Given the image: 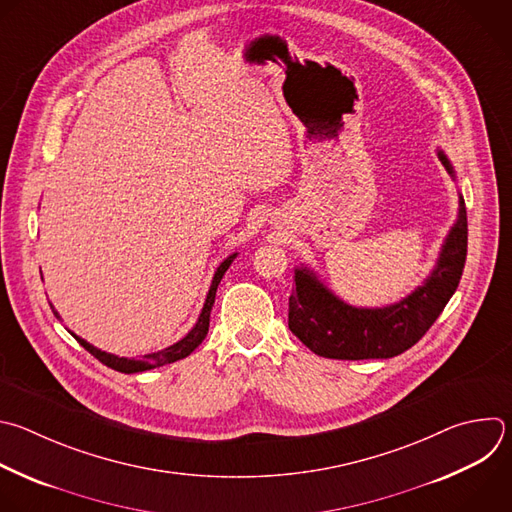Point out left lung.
<instances>
[{
    "label": "left lung",
    "mask_w": 512,
    "mask_h": 512,
    "mask_svg": "<svg viewBox=\"0 0 512 512\" xmlns=\"http://www.w3.org/2000/svg\"><path fill=\"white\" fill-rule=\"evenodd\" d=\"M448 175L454 168L438 150ZM468 243L464 199L436 267L408 297L386 307H354L333 295L307 267L295 269V289L289 297V329L313 354L331 360H386L410 350L432 327L454 295Z\"/></svg>",
    "instance_id": "left-lung-1"
}]
</instances>
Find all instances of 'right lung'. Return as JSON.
Listing matches in <instances>:
<instances>
[{"instance_id": "add662e5", "label": "right lung", "mask_w": 512, "mask_h": 512, "mask_svg": "<svg viewBox=\"0 0 512 512\" xmlns=\"http://www.w3.org/2000/svg\"><path fill=\"white\" fill-rule=\"evenodd\" d=\"M235 257H237V253L229 255V257L217 267V271H215V275H213V281H211V287H209V293H207V299H205V305H203V309H201V315H199L195 327H193L183 339H179L177 344H173V346H168V348H164V350H160V352H154V354H146V356H142V360H134V358L130 360V358H118V356H114V354H106V352H102V350L90 346V344L86 342V339L78 337L76 333H72V335L76 337V342H78L86 352H90L98 362H102L104 366H108V368H112V370H116V372H122V374H138V372H146V370H152V368H158V366H164V364L179 362V360L191 356V354L201 346L203 339L207 337V331H209V317H211V309H213V303H215L217 287H219L223 275L227 273V269L231 267V263H233ZM50 307H52L54 315L60 317L58 311L54 309V305H50Z\"/></svg>"}]
</instances>
